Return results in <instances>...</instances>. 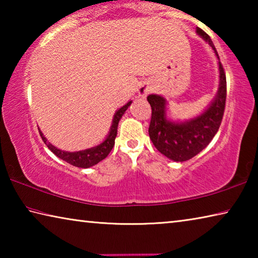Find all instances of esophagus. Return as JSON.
Returning <instances> with one entry per match:
<instances>
[{
    "mask_svg": "<svg viewBox=\"0 0 258 258\" xmlns=\"http://www.w3.org/2000/svg\"><path fill=\"white\" fill-rule=\"evenodd\" d=\"M151 91V89H150V86H148V85H142L141 87H140V90H139V94L141 95V97H146V95L149 93Z\"/></svg>",
    "mask_w": 258,
    "mask_h": 258,
    "instance_id": "obj_1",
    "label": "esophagus"
}]
</instances>
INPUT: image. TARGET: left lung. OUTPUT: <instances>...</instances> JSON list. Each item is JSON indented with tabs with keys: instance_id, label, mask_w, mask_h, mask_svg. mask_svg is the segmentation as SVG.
I'll list each match as a JSON object with an SVG mask.
<instances>
[{
	"instance_id": "obj_1",
	"label": "left lung",
	"mask_w": 258,
	"mask_h": 258,
	"mask_svg": "<svg viewBox=\"0 0 258 258\" xmlns=\"http://www.w3.org/2000/svg\"><path fill=\"white\" fill-rule=\"evenodd\" d=\"M197 33L213 47L218 58L217 51L211 37L202 28ZM220 59V58H218ZM220 87L211 106L197 118L186 123H172L166 119L165 99L150 94L148 102L151 106L149 137L157 150L174 161H185L205 149L217 133L222 123L226 100V77L224 68L220 62Z\"/></svg>"
}]
</instances>
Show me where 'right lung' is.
Returning a JSON list of instances; mask_svg holds the SVG:
<instances>
[{"label": "right lung", "instance_id": "add662e5", "mask_svg": "<svg viewBox=\"0 0 258 258\" xmlns=\"http://www.w3.org/2000/svg\"><path fill=\"white\" fill-rule=\"evenodd\" d=\"M131 103H132V101L126 103L125 106L121 107L119 110L115 113V116H113L110 133H109L107 139L104 140L101 145H99L98 147L91 148V149L82 150V151H77V152H66V151H62L60 149H56L55 147H53L51 143L47 142L46 139L43 137L42 132H40V135L42 137V140L44 141L46 147L49 148V149L53 152L56 157H59L60 159L67 161L68 164L75 166V167H81V168L91 167V166L98 164L99 161L103 160L109 155V152L111 151V149L113 148V145H115V139L117 135V127H118V123L121 118V116H123L124 112L127 110V108L130 107Z\"/></svg>", "mask_w": 258, "mask_h": 258}]
</instances>
